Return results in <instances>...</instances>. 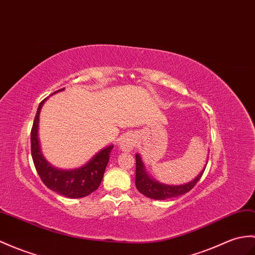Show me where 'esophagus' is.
<instances>
[{"instance_id":"esophagus-1","label":"esophagus","mask_w":255,"mask_h":255,"mask_svg":"<svg viewBox=\"0 0 255 255\" xmlns=\"http://www.w3.org/2000/svg\"><path fill=\"white\" fill-rule=\"evenodd\" d=\"M135 145V140L132 133H127L120 139V146L123 149V151L130 152Z\"/></svg>"}]
</instances>
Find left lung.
<instances>
[{"instance_id":"1","label":"left lung","mask_w":255,"mask_h":255,"mask_svg":"<svg viewBox=\"0 0 255 255\" xmlns=\"http://www.w3.org/2000/svg\"><path fill=\"white\" fill-rule=\"evenodd\" d=\"M204 169L205 168H203V170L201 171V173L195 177L193 180H191L188 183H185V185H179V186L165 185V183L158 182L147 175L140 155L135 154V182L134 183L139 192L144 194L145 197L150 199H154V200H166L169 198L179 197V195H182L190 191L191 189L197 185V182L200 180L201 177H202Z\"/></svg>"}]
</instances>
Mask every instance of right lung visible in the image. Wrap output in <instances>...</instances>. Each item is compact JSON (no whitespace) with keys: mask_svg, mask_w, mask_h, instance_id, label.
<instances>
[{"mask_svg":"<svg viewBox=\"0 0 255 255\" xmlns=\"http://www.w3.org/2000/svg\"><path fill=\"white\" fill-rule=\"evenodd\" d=\"M64 89L65 88L60 89V90L55 91L54 93L63 91ZM46 99H44L39 104L30 133L31 155L34 167L37 169V173L39 174L41 180L51 190L60 193L61 195H64V197L72 199L87 197L88 194L96 191L101 181H102L113 145L104 147V149L97 153L87 164L79 168L66 170L52 166L51 164L46 162V159L43 157L42 153H41L38 139L39 115Z\"/></svg>","mask_w":255,"mask_h":255,"instance_id":"add662e5","label":"right lung"}]
</instances>
